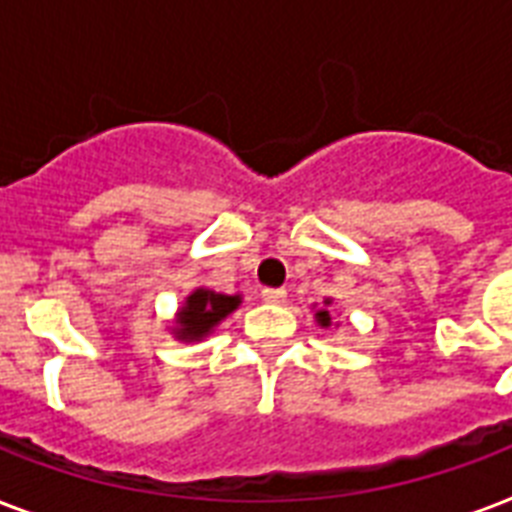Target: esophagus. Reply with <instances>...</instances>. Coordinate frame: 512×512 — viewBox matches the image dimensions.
<instances>
[{
	"label": "esophagus",
	"mask_w": 512,
	"mask_h": 512,
	"mask_svg": "<svg viewBox=\"0 0 512 512\" xmlns=\"http://www.w3.org/2000/svg\"><path fill=\"white\" fill-rule=\"evenodd\" d=\"M263 300L265 303H271V305H281L284 300H287V289H263Z\"/></svg>",
	"instance_id": "34e87169"
}]
</instances>
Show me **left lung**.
Listing matches in <instances>:
<instances>
[{"mask_svg": "<svg viewBox=\"0 0 512 512\" xmlns=\"http://www.w3.org/2000/svg\"><path fill=\"white\" fill-rule=\"evenodd\" d=\"M324 305H329V300ZM316 321H319L321 327H329V324H332V316H329L327 308H321V311H316Z\"/></svg>", "mask_w": 512, "mask_h": 512, "instance_id": "obj_1", "label": "left lung"}]
</instances>
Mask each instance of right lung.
I'll return each mask as SVG.
<instances>
[{"label": "right lung", "mask_w": 512, "mask_h": 512, "mask_svg": "<svg viewBox=\"0 0 512 512\" xmlns=\"http://www.w3.org/2000/svg\"><path fill=\"white\" fill-rule=\"evenodd\" d=\"M241 305V295H220L212 289H193L191 295L185 297L183 308L177 311L175 319V337L183 342L204 340L220 321L233 313Z\"/></svg>", "instance_id": "add662e5"}]
</instances>
